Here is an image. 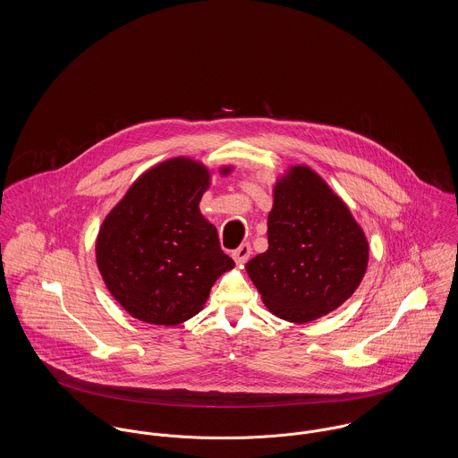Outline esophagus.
Listing matches in <instances>:
<instances>
[{
	"mask_svg": "<svg viewBox=\"0 0 458 458\" xmlns=\"http://www.w3.org/2000/svg\"><path fill=\"white\" fill-rule=\"evenodd\" d=\"M250 252H252V250H250V245H249V243H242L239 249L233 250L232 256H233V259H235L237 265H243V263H247V259L250 258Z\"/></svg>",
	"mask_w": 458,
	"mask_h": 458,
	"instance_id": "esophagus-1",
	"label": "esophagus"
}]
</instances>
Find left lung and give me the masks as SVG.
Listing matches in <instances>:
<instances>
[{"label":"left lung","instance_id":"8db88e82","mask_svg":"<svg viewBox=\"0 0 458 458\" xmlns=\"http://www.w3.org/2000/svg\"><path fill=\"white\" fill-rule=\"evenodd\" d=\"M367 265L369 241L344 200L311 167L291 165L273 187L268 250L245 265L265 306L313 322L352 296Z\"/></svg>","mask_w":458,"mask_h":458}]
</instances>
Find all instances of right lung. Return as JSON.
<instances>
[{
  "mask_svg": "<svg viewBox=\"0 0 458 458\" xmlns=\"http://www.w3.org/2000/svg\"><path fill=\"white\" fill-rule=\"evenodd\" d=\"M219 167V174L232 173ZM211 171L173 157L145 171L106 216L97 267L112 297L136 320L173 327L195 317L216 280L235 267L199 209Z\"/></svg>",
  "mask_w": 458,
  "mask_h": 458,
  "instance_id": "add662e5",
  "label": "right lung"
}]
</instances>
